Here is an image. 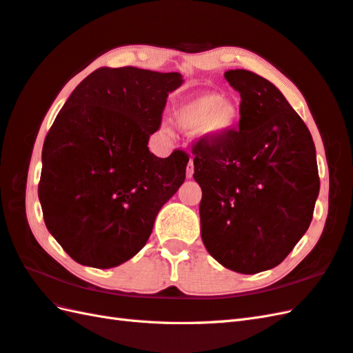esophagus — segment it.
Here are the masks:
<instances>
[{"mask_svg": "<svg viewBox=\"0 0 353 353\" xmlns=\"http://www.w3.org/2000/svg\"><path fill=\"white\" fill-rule=\"evenodd\" d=\"M194 174V161L192 158L190 159V162H188V167H186V177L191 179Z\"/></svg>", "mask_w": 353, "mask_h": 353, "instance_id": "1", "label": "esophagus"}]
</instances>
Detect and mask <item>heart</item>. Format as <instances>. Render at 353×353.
I'll list each match as a JSON object with an SVG mask.
<instances>
[{
  "instance_id": "b5f03b06",
  "label": "heart",
  "mask_w": 353,
  "mask_h": 353,
  "mask_svg": "<svg viewBox=\"0 0 353 353\" xmlns=\"http://www.w3.org/2000/svg\"><path fill=\"white\" fill-rule=\"evenodd\" d=\"M239 119V106L215 93H203L186 99L176 112L177 125L186 132L216 139L232 130Z\"/></svg>"
}]
</instances>
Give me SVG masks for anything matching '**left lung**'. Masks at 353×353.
I'll return each mask as SVG.
<instances>
[{"label":"left lung","instance_id":"obj_1","mask_svg":"<svg viewBox=\"0 0 353 353\" xmlns=\"http://www.w3.org/2000/svg\"><path fill=\"white\" fill-rule=\"evenodd\" d=\"M224 77L241 93V120L192 149L201 239L224 268L257 274L280 265L308 230L321 188L316 147L272 83L243 69Z\"/></svg>","mask_w":353,"mask_h":353}]
</instances>
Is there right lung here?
<instances>
[{
    "instance_id": "1",
    "label": "right lung",
    "mask_w": 353,
    "mask_h": 353,
    "mask_svg": "<svg viewBox=\"0 0 353 353\" xmlns=\"http://www.w3.org/2000/svg\"><path fill=\"white\" fill-rule=\"evenodd\" d=\"M177 72L101 68L81 81L45 138L39 200L46 228L79 265L108 269L141 250L185 182L190 157L150 153Z\"/></svg>"
}]
</instances>
